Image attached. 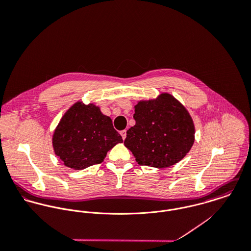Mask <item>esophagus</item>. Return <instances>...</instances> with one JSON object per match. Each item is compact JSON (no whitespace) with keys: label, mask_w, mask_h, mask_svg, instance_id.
Here are the masks:
<instances>
[{"label":"esophagus","mask_w":251,"mask_h":251,"mask_svg":"<svg viewBox=\"0 0 251 251\" xmlns=\"http://www.w3.org/2000/svg\"><path fill=\"white\" fill-rule=\"evenodd\" d=\"M121 135H122V137H123V139L125 140L126 139V129H124V130H122L121 131Z\"/></svg>","instance_id":"34e87169"}]
</instances>
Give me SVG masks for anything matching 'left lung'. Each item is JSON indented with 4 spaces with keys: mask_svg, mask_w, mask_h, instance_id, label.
Returning <instances> with one entry per match:
<instances>
[{
    "mask_svg": "<svg viewBox=\"0 0 251 251\" xmlns=\"http://www.w3.org/2000/svg\"><path fill=\"white\" fill-rule=\"evenodd\" d=\"M136 122L125 146L140 165L165 168L179 162L194 143V125L186 109L169 94L135 106Z\"/></svg>",
    "mask_w": 251,
    "mask_h": 251,
    "instance_id": "8db88e82",
    "label": "left lung"
}]
</instances>
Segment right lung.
Wrapping results in <instances>:
<instances>
[{
    "label": "right lung",
    "mask_w": 251,
    "mask_h": 251,
    "mask_svg": "<svg viewBox=\"0 0 251 251\" xmlns=\"http://www.w3.org/2000/svg\"><path fill=\"white\" fill-rule=\"evenodd\" d=\"M123 138L100 108L77 102L62 118L53 136L55 153L66 166L82 170L103 161Z\"/></svg>",
    "instance_id": "right-lung-1"
}]
</instances>
